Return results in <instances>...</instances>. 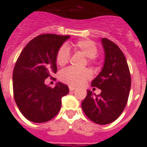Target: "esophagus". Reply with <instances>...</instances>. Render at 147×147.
I'll use <instances>...</instances> for the list:
<instances>
[{"label":"esophagus","instance_id":"esophagus-1","mask_svg":"<svg viewBox=\"0 0 147 147\" xmlns=\"http://www.w3.org/2000/svg\"><path fill=\"white\" fill-rule=\"evenodd\" d=\"M69 90H70L71 91H72V90H76V87L72 86H69Z\"/></svg>","mask_w":147,"mask_h":147}]
</instances>
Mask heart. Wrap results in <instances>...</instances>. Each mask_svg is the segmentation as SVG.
Wrapping results in <instances>:
<instances>
[{
  "instance_id": "obj_1",
  "label": "heart",
  "mask_w": 147,
  "mask_h": 147,
  "mask_svg": "<svg viewBox=\"0 0 147 147\" xmlns=\"http://www.w3.org/2000/svg\"><path fill=\"white\" fill-rule=\"evenodd\" d=\"M75 48L77 50L80 51L84 56L88 57V60L92 62L94 60L97 53H98V48L90 40H80L76 43H75ZM70 59V51L68 46L63 45L59 49L56 57V61L58 65L64 66ZM91 73L88 69H76L72 67L65 68L62 71L60 75V79L62 82L67 83L71 86H79L82 85L86 82V80L90 79Z\"/></svg>"
}]
</instances>
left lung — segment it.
<instances>
[{"label":"left lung","mask_w":147,"mask_h":147,"mask_svg":"<svg viewBox=\"0 0 147 147\" xmlns=\"http://www.w3.org/2000/svg\"><path fill=\"white\" fill-rule=\"evenodd\" d=\"M105 61L101 72L91 86L102 90L98 95L90 90L82 102V109L90 120L98 124H108L117 120L127 102L131 75L123 52L114 42L102 39Z\"/></svg>","instance_id":"1"}]
</instances>
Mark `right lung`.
Segmentation results:
<instances>
[{"label": "right lung", "instance_id": "obj_1", "mask_svg": "<svg viewBox=\"0 0 147 147\" xmlns=\"http://www.w3.org/2000/svg\"><path fill=\"white\" fill-rule=\"evenodd\" d=\"M68 35L45 34L28 42L13 70V94L21 113L34 123L49 121L58 113L61 98L67 95V85L57 83L54 88L45 80L57 71V54Z\"/></svg>", "mask_w": 147, "mask_h": 147}]
</instances>
